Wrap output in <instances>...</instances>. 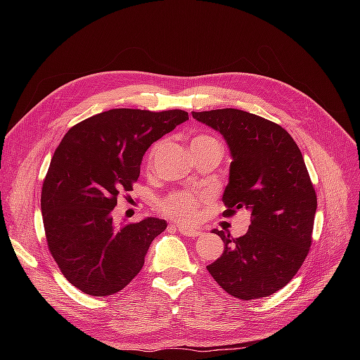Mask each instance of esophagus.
<instances>
[{
	"label": "esophagus",
	"mask_w": 360,
	"mask_h": 360,
	"mask_svg": "<svg viewBox=\"0 0 360 360\" xmlns=\"http://www.w3.org/2000/svg\"><path fill=\"white\" fill-rule=\"evenodd\" d=\"M169 226L177 228V230H179L183 236H188V237H198V236L201 234V231L198 230V228H188V226L180 225V224H171Z\"/></svg>",
	"instance_id": "obj_1"
}]
</instances>
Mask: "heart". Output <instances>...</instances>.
Here are the masks:
<instances>
[{"label": "heart", "mask_w": 360, "mask_h": 360, "mask_svg": "<svg viewBox=\"0 0 360 360\" xmlns=\"http://www.w3.org/2000/svg\"><path fill=\"white\" fill-rule=\"evenodd\" d=\"M207 144H219V141L210 135H198L195 136L191 141V147H197V146H207ZM160 144H156L153 148H151L150 155H148V167L153 165L155 155L158 153ZM197 207H198V198L193 197L189 192H177L172 193L169 197L163 201L162 204V210L163 213H167L168 216L176 217V219L181 222H192L197 217Z\"/></svg>", "instance_id": "1"}]
</instances>
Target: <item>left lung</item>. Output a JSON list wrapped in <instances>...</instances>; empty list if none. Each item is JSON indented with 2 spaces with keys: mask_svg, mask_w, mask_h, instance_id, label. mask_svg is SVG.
<instances>
[{
  "mask_svg": "<svg viewBox=\"0 0 360 360\" xmlns=\"http://www.w3.org/2000/svg\"><path fill=\"white\" fill-rule=\"evenodd\" d=\"M192 117L219 132L230 148L222 216L246 209L252 217L237 238L212 231L225 248L207 270L237 299L267 297L297 274L311 246L317 195L303 156L285 129L255 114L225 108Z\"/></svg>",
  "mask_w": 360,
  "mask_h": 360,
  "instance_id": "8db88e82",
  "label": "left lung"
}]
</instances>
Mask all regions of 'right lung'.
<instances>
[{
  "instance_id": "1",
  "label": "right lung",
  "mask_w": 360,
  "mask_h": 360,
  "mask_svg": "<svg viewBox=\"0 0 360 360\" xmlns=\"http://www.w3.org/2000/svg\"><path fill=\"white\" fill-rule=\"evenodd\" d=\"M189 118L181 110H110L73 126L43 181L41 214L51 254L70 284L89 296L123 290L144 266L167 221L115 224L112 210L132 191L148 147Z\"/></svg>"
}]
</instances>
